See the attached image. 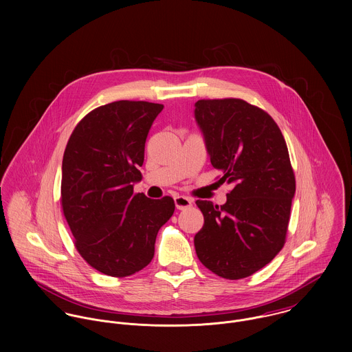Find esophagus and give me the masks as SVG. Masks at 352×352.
<instances>
[{
    "instance_id": "obj_1",
    "label": "esophagus",
    "mask_w": 352,
    "mask_h": 352,
    "mask_svg": "<svg viewBox=\"0 0 352 352\" xmlns=\"http://www.w3.org/2000/svg\"><path fill=\"white\" fill-rule=\"evenodd\" d=\"M175 206L177 210H184V208H188L192 206V201L190 198H186V197H176L175 198Z\"/></svg>"
}]
</instances>
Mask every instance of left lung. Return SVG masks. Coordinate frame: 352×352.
Returning <instances> with one entry per match:
<instances>
[{
  "instance_id": "1",
  "label": "left lung",
  "mask_w": 352,
  "mask_h": 352,
  "mask_svg": "<svg viewBox=\"0 0 352 352\" xmlns=\"http://www.w3.org/2000/svg\"><path fill=\"white\" fill-rule=\"evenodd\" d=\"M194 112L219 182L233 187L222 206L197 201L204 225L195 251L218 276L247 278L285 245L296 194L287 145L274 119L247 101L198 100Z\"/></svg>"
}]
</instances>
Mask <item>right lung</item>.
<instances>
[{"mask_svg":"<svg viewBox=\"0 0 352 352\" xmlns=\"http://www.w3.org/2000/svg\"><path fill=\"white\" fill-rule=\"evenodd\" d=\"M162 108L149 101L101 105L76 126L63 153L60 201L76 248L109 276L146 267L160 228L175 211L170 197L134 195L145 142Z\"/></svg>","mask_w":352,"mask_h":352,"instance_id":"add662e5","label":"right lung"}]
</instances>
